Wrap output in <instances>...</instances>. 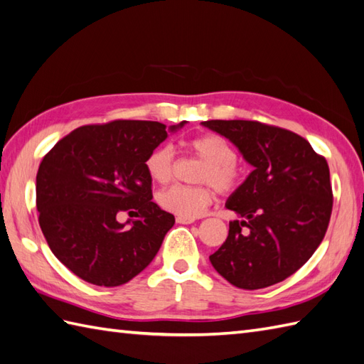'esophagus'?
<instances>
[{
	"label": "esophagus",
	"mask_w": 364,
	"mask_h": 364,
	"mask_svg": "<svg viewBox=\"0 0 364 364\" xmlns=\"http://www.w3.org/2000/svg\"><path fill=\"white\" fill-rule=\"evenodd\" d=\"M176 223H177V224L188 225V224H193V223H194V219H193V218H183V216H177V218H176Z\"/></svg>",
	"instance_id": "obj_1"
}]
</instances>
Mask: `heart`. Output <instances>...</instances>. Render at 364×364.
Listing matches in <instances>:
<instances>
[{
	"instance_id": "heart-1",
	"label": "heart",
	"mask_w": 364,
	"mask_h": 364,
	"mask_svg": "<svg viewBox=\"0 0 364 364\" xmlns=\"http://www.w3.org/2000/svg\"><path fill=\"white\" fill-rule=\"evenodd\" d=\"M188 149L203 161L196 173L194 187L174 185L157 194V203L165 211L177 216L196 218L213 200L210 185L220 194L236 191L242 183L244 170L236 159V149L227 139L218 134H205L191 139ZM145 170L149 179L159 185L171 182L174 173V151L171 146L161 145L149 151L145 161Z\"/></svg>"
}]
</instances>
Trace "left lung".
I'll return each mask as SVG.
<instances>
[{
  "instance_id": "obj_1",
  "label": "left lung",
  "mask_w": 364,
  "mask_h": 364,
  "mask_svg": "<svg viewBox=\"0 0 364 364\" xmlns=\"http://www.w3.org/2000/svg\"><path fill=\"white\" fill-rule=\"evenodd\" d=\"M255 170L225 207L242 219L210 256L216 272L245 290L284 281L309 261L329 225L333 194L327 161L289 129L256 120H207Z\"/></svg>"
}]
</instances>
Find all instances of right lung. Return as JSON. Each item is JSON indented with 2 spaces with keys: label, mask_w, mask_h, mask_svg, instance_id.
I'll use <instances>...</instances> for the list:
<instances>
[{
  "label": "right lung",
  "mask_w": 364,
  "mask_h": 364,
  "mask_svg": "<svg viewBox=\"0 0 364 364\" xmlns=\"http://www.w3.org/2000/svg\"><path fill=\"white\" fill-rule=\"evenodd\" d=\"M181 122L174 131L183 127ZM164 123L112 120L58 140L37 173V210L52 253L94 286L115 287L154 259L174 216L153 199L146 156L166 139ZM120 212L138 219L131 228Z\"/></svg>",
  "instance_id": "right-lung-1"
}]
</instances>
